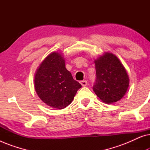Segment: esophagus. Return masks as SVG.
<instances>
[{
	"label": "esophagus",
	"instance_id": "esophagus-1",
	"mask_svg": "<svg viewBox=\"0 0 150 150\" xmlns=\"http://www.w3.org/2000/svg\"><path fill=\"white\" fill-rule=\"evenodd\" d=\"M80 83L81 84L82 86H83V87H85V86H87V81H82L80 82Z\"/></svg>",
	"mask_w": 150,
	"mask_h": 150
}]
</instances>
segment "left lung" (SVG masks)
Wrapping results in <instances>:
<instances>
[{"instance_id": "8db88e82", "label": "left lung", "mask_w": 150, "mask_h": 150, "mask_svg": "<svg viewBox=\"0 0 150 150\" xmlns=\"http://www.w3.org/2000/svg\"><path fill=\"white\" fill-rule=\"evenodd\" d=\"M96 82L93 89L96 96L106 104H112L125 96L130 79L126 69L118 57L104 52L94 60Z\"/></svg>"}]
</instances>
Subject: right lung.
Wrapping results in <instances>:
<instances>
[{
	"instance_id": "1",
	"label": "right lung",
	"mask_w": 150,
	"mask_h": 150,
	"mask_svg": "<svg viewBox=\"0 0 150 150\" xmlns=\"http://www.w3.org/2000/svg\"><path fill=\"white\" fill-rule=\"evenodd\" d=\"M34 87L39 98L48 106L63 109L71 104L82 86L65 67L64 57L52 52L45 58L35 74Z\"/></svg>"
}]
</instances>
